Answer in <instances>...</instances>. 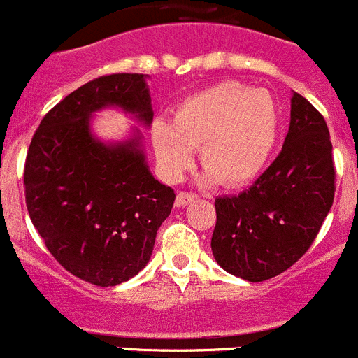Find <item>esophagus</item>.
I'll list each match as a JSON object with an SVG mask.
<instances>
[{
    "mask_svg": "<svg viewBox=\"0 0 358 358\" xmlns=\"http://www.w3.org/2000/svg\"><path fill=\"white\" fill-rule=\"evenodd\" d=\"M195 199H197V195L195 194H188V192H179L176 197V204L177 206H186V204H189V202H194Z\"/></svg>",
    "mask_w": 358,
    "mask_h": 358,
    "instance_id": "34e87169",
    "label": "esophagus"
}]
</instances>
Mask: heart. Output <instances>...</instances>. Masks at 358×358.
<instances>
[{
    "label": "heart",
    "instance_id": "heart-1",
    "mask_svg": "<svg viewBox=\"0 0 358 358\" xmlns=\"http://www.w3.org/2000/svg\"><path fill=\"white\" fill-rule=\"evenodd\" d=\"M281 107L265 90L217 84L182 100L172 123L157 120L150 141L161 172L177 181L201 148L206 182L242 186L264 172L281 132Z\"/></svg>",
    "mask_w": 358,
    "mask_h": 358
}]
</instances>
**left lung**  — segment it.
Listing matches in <instances>:
<instances>
[{
    "label": "left lung",
    "mask_w": 358,
    "mask_h": 358,
    "mask_svg": "<svg viewBox=\"0 0 358 358\" xmlns=\"http://www.w3.org/2000/svg\"><path fill=\"white\" fill-rule=\"evenodd\" d=\"M327 122L312 103L290 98V127L280 156L249 189L215 199V260L245 281H265L296 264L317 236L335 192Z\"/></svg>",
    "instance_id": "8db88e82"
}]
</instances>
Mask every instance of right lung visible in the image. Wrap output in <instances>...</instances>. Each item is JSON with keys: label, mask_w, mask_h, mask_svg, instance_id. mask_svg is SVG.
Instances as JSON below:
<instances>
[{"label": "right lung", "mask_w": 358, "mask_h": 358, "mask_svg": "<svg viewBox=\"0 0 358 358\" xmlns=\"http://www.w3.org/2000/svg\"><path fill=\"white\" fill-rule=\"evenodd\" d=\"M147 78L107 75L69 93L44 116L27 154L31 224L66 271L96 287L120 285L145 268L176 201L148 169L140 129L110 141L93 131L96 113L110 107L150 127Z\"/></svg>", "instance_id": "add662e5"}]
</instances>
